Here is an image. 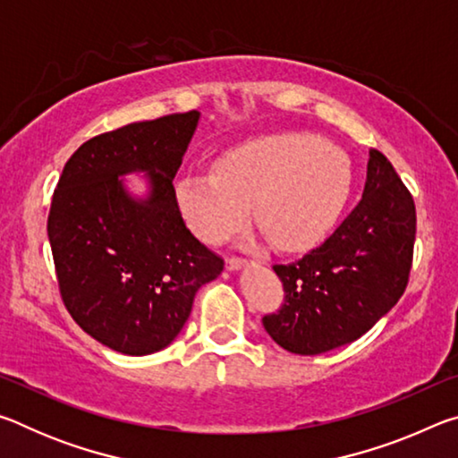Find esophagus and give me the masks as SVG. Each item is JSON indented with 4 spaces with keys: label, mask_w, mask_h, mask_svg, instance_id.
Here are the masks:
<instances>
[{
    "label": "esophagus",
    "mask_w": 458,
    "mask_h": 458,
    "mask_svg": "<svg viewBox=\"0 0 458 458\" xmlns=\"http://www.w3.org/2000/svg\"><path fill=\"white\" fill-rule=\"evenodd\" d=\"M246 265V259H240V257H228L226 259V268L228 270H236L240 267Z\"/></svg>",
    "instance_id": "obj_1"
}]
</instances>
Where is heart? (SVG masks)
<instances>
[{
  "label": "heart",
  "instance_id": "obj_1",
  "mask_svg": "<svg viewBox=\"0 0 458 458\" xmlns=\"http://www.w3.org/2000/svg\"><path fill=\"white\" fill-rule=\"evenodd\" d=\"M352 183L341 147L307 133L248 139L224 151L214 174H188L175 185L190 228L224 242L254 218L281 250L315 244L341 212Z\"/></svg>",
  "mask_w": 458,
  "mask_h": 458
}]
</instances>
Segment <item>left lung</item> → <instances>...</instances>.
<instances>
[{"instance_id": "left-lung-1", "label": "left lung", "mask_w": 458, "mask_h": 458, "mask_svg": "<svg viewBox=\"0 0 458 458\" xmlns=\"http://www.w3.org/2000/svg\"><path fill=\"white\" fill-rule=\"evenodd\" d=\"M416 206L386 155L369 149L361 199L339 228L291 265H275L283 305L262 325L283 350L317 355L368 333L404 294Z\"/></svg>"}]
</instances>
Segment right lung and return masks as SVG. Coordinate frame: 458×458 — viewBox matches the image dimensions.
Segmentation results:
<instances>
[{"instance_id":"obj_1","label":"right lung","mask_w":458,"mask_h":458,"mask_svg":"<svg viewBox=\"0 0 458 458\" xmlns=\"http://www.w3.org/2000/svg\"><path fill=\"white\" fill-rule=\"evenodd\" d=\"M198 111L131 123L82 143L54 190L48 238L58 291L81 327L111 350L147 355L167 347L201 284L224 259L191 234L174 177ZM149 171L150 198L131 199L118 175Z\"/></svg>"}]
</instances>
